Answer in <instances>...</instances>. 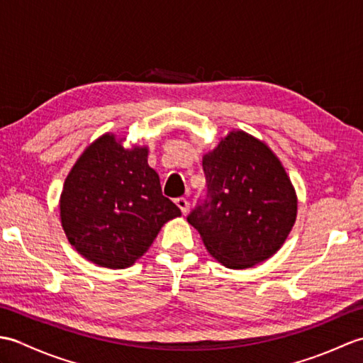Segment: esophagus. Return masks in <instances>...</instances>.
Masks as SVG:
<instances>
[{
	"label": "esophagus",
	"mask_w": 363,
	"mask_h": 363,
	"mask_svg": "<svg viewBox=\"0 0 363 363\" xmlns=\"http://www.w3.org/2000/svg\"><path fill=\"white\" fill-rule=\"evenodd\" d=\"M174 203H176L177 207H179L182 213H187V211H189V201H187L186 198H177Z\"/></svg>",
	"instance_id": "esophagus-1"
}]
</instances>
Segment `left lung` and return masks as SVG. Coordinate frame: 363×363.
Instances as JSON below:
<instances>
[{
    "instance_id": "left-lung-1",
    "label": "left lung",
    "mask_w": 363,
    "mask_h": 363,
    "mask_svg": "<svg viewBox=\"0 0 363 363\" xmlns=\"http://www.w3.org/2000/svg\"><path fill=\"white\" fill-rule=\"evenodd\" d=\"M207 199L187 221L221 265L245 269L281 250L296 221L298 198L272 148L233 129L203 156Z\"/></svg>"
}]
</instances>
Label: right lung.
<instances>
[{
  "mask_svg": "<svg viewBox=\"0 0 363 363\" xmlns=\"http://www.w3.org/2000/svg\"><path fill=\"white\" fill-rule=\"evenodd\" d=\"M106 133L74 162L59 199L60 223L73 248L104 268H128L148 251L167 221L181 217L162 195L148 146L126 148Z\"/></svg>",
  "mask_w": 363,
  "mask_h": 363,
  "instance_id": "obj_1",
  "label": "right lung"
}]
</instances>
